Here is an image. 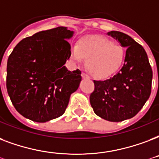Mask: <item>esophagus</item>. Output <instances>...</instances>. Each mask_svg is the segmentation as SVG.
I'll return each mask as SVG.
<instances>
[{"label": "esophagus", "instance_id": "obj_1", "mask_svg": "<svg viewBox=\"0 0 159 159\" xmlns=\"http://www.w3.org/2000/svg\"><path fill=\"white\" fill-rule=\"evenodd\" d=\"M82 78H89V76H88V74H86L85 72H82Z\"/></svg>", "mask_w": 159, "mask_h": 159}]
</instances>
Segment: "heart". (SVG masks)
Segmentation results:
<instances>
[{"instance_id": "heart-1", "label": "heart", "mask_w": 159, "mask_h": 159, "mask_svg": "<svg viewBox=\"0 0 159 159\" xmlns=\"http://www.w3.org/2000/svg\"><path fill=\"white\" fill-rule=\"evenodd\" d=\"M125 51L122 45L113 43L101 36H86L71 47V57L81 61L87 58L86 66L91 74L104 78L115 73L124 60Z\"/></svg>"}]
</instances>
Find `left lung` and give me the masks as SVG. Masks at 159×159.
I'll return each instance as SVG.
<instances>
[{"mask_svg": "<svg viewBox=\"0 0 159 159\" xmlns=\"http://www.w3.org/2000/svg\"><path fill=\"white\" fill-rule=\"evenodd\" d=\"M127 47L124 64L117 74L104 81H93L90 103L96 114L110 122L134 117L149 98L152 71L144 48L123 32L107 33Z\"/></svg>", "mask_w": 159, "mask_h": 159, "instance_id": "8db88e82", "label": "left lung"}]
</instances>
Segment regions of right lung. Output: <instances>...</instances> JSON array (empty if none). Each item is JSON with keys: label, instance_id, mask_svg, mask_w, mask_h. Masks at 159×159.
Here are the masks:
<instances>
[{"label": "right lung", "instance_id": "1", "mask_svg": "<svg viewBox=\"0 0 159 159\" xmlns=\"http://www.w3.org/2000/svg\"><path fill=\"white\" fill-rule=\"evenodd\" d=\"M72 35L63 26L40 31L21 40L9 56L7 93L23 117L45 123L65 112L82 80L79 69L70 71L64 66Z\"/></svg>", "mask_w": 159, "mask_h": 159}]
</instances>
